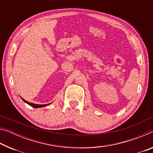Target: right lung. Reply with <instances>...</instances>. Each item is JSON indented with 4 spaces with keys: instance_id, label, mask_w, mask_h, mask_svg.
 Returning a JSON list of instances; mask_svg holds the SVG:
<instances>
[{
    "instance_id": "right-lung-1",
    "label": "right lung",
    "mask_w": 153,
    "mask_h": 153,
    "mask_svg": "<svg viewBox=\"0 0 153 153\" xmlns=\"http://www.w3.org/2000/svg\"><path fill=\"white\" fill-rule=\"evenodd\" d=\"M22 100H24V101L25 102H26L27 104H28V105H30V106H32V107H34V108H40V107H46V106L50 105V103H49V104H46V105H37V104H33V103H31V102H27V100H24V98H22Z\"/></svg>"
}]
</instances>
